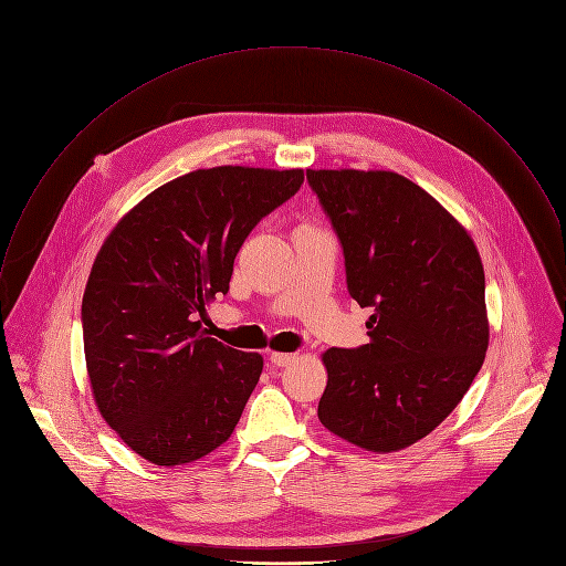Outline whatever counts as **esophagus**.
Wrapping results in <instances>:
<instances>
[{
    "label": "esophagus",
    "instance_id": "esophagus-1",
    "mask_svg": "<svg viewBox=\"0 0 566 566\" xmlns=\"http://www.w3.org/2000/svg\"><path fill=\"white\" fill-rule=\"evenodd\" d=\"M294 359H296V355H292V353H272V355H270V361H272L274 366H279V368L290 366Z\"/></svg>",
    "mask_w": 566,
    "mask_h": 566
}]
</instances>
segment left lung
Masks as SVG:
<instances>
[{
    "instance_id": "left-lung-1",
    "label": "left lung",
    "mask_w": 566,
    "mask_h": 566,
    "mask_svg": "<svg viewBox=\"0 0 566 566\" xmlns=\"http://www.w3.org/2000/svg\"><path fill=\"white\" fill-rule=\"evenodd\" d=\"M344 248L350 296L375 314L370 344L329 348L321 423L373 453L432 432L489 348L484 268L462 224L395 171L307 169Z\"/></svg>"
}]
</instances>
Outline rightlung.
<instances>
[{
	"instance_id": "obj_1",
	"label": "right lung",
	"mask_w": 566,
	"mask_h": 566,
	"mask_svg": "<svg viewBox=\"0 0 566 566\" xmlns=\"http://www.w3.org/2000/svg\"><path fill=\"white\" fill-rule=\"evenodd\" d=\"M301 185L303 169H198L151 191L99 248L82 298L86 370L99 415L147 462H196L234 432L263 357L222 346L200 318L228 294L250 232Z\"/></svg>"
}]
</instances>
